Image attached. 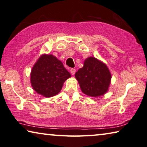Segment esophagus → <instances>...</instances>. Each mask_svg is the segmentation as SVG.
Here are the masks:
<instances>
[{"instance_id":"34e87169","label":"esophagus","mask_w":147,"mask_h":147,"mask_svg":"<svg viewBox=\"0 0 147 147\" xmlns=\"http://www.w3.org/2000/svg\"><path fill=\"white\" fill-rule=\"evenodd\" d=\"M70 73H71V75H74V74H75V73H76V69L74 68H71L70 69Z\"/></svg>"}]
</instances>
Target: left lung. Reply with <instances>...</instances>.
I'll return each mask as SVG.
<instances>
[{"label": "left lung", "instance_id": "1", "mask_svg": "<svg viewBox=\"0 0 147 147\" xmlns=\"http://www.w3.org/2000/svg\"><path fill=\"white\" fill-rule=\"evenodd\" d=\"M75 76L82 92L92 97L104 94L111 79L106 65L94 57L85 60L83 67L76 72Z\"/></svg>", "mask_w": 147, "mask_h": 147}]
</instances>
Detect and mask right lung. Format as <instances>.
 Wrapping results in <instances>:
<instances>
[{
	"instance_id": "add662e5",
	"label": "right lung",
	"mask_w": 147,
	"mask_h": 147,
	"mask_svg": "<svg viewBox=\"0 0 147 147\" xmlns=\"http://www.w3.org/2000/svg\"><path fill=\"white\" fill-rule=\"evenodd\" d=\"M70 77L61 61L52 55H44L34 65L30 81L37 93L51 97L61 91L64 81Z\"/></svg>"
}]
</instances>
